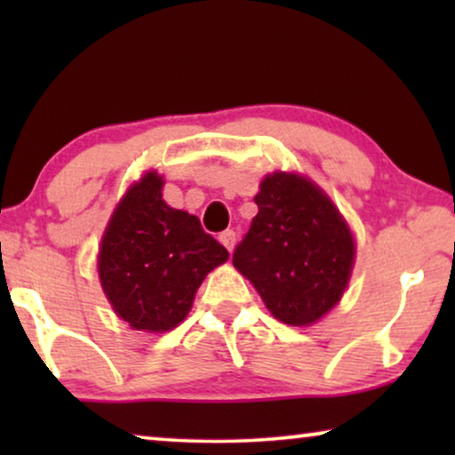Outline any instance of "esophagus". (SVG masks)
<instances>
[{"label":"esophagus","instance_id":"1","mask_svg":"<svg viewBox=\"0 0 455 455\" xmlns=\"http://www.w3.org/2000/svg\"><path fill=\"white\" fill-rule=\"evenodd\" d=\"M220 242L228 248L229 252H232L234 251V244H235V234L232 232V229H226V232L220 234Z\"/></svg>","mask_w":455,"mask_h":455}]
</instances>
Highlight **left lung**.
<instances>
[{"mask_svg": "<svg viewBox=\"0 0 455 455\" xmlns=\"http://www.w3.org/2000/svg\"><path fill=\"white\" fill-rule=\"evenodd\" d=\"M259 213L232 263L288 325H310L344 294L354 240L333 203L307 178L273 173L254 196Z\"/></svg>", "mask_w": 455, "mask_h": 455, "instance_id": "left-lung-1", "label": "left lung"}]
</instances>
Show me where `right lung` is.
Here are the masks:
<instances>
[{
    "label": "right lung",
    "instance_id": "obj_1",
    "mask_svg": "<svg viewBox=\"0 0 455 455\" xmlns=\"http://www.w3.org/2000/svg\"><path fill=\"white\" fill-rule=\"evenodd\" d=\"M164 180L148 172L117 204L99 251V277L111 307L145 331L184 321L198 285L229 252L196 215L167 207Z\"/></svg>",
    "mask_w": 455,
    "mask_h": 455
}]
</instances>
